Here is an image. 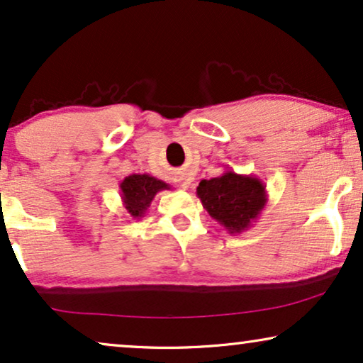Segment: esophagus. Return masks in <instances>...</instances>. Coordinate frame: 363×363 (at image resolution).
Masks as SVG:
<instances>
[{"label": "esophagus", "mask_w": 363, "mask_h": 363, "mask_svg": "<svg viewBox=\"0 0 363 363\" xmlns=\"http://www.w3.org/2000/svg\"><path fill=\"white\" fill-rule=\"evenodd\" d=\"M177 182H178V185H180V188H183V190H185V188H188V185H190V183H188L186 180H183L182 177H178Z\"/></svg>", "instance_id": "34e87169"}]
</instances>
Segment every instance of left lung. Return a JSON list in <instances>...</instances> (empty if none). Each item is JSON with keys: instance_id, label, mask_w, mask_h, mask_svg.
Returning <instances> with one entry per match:
<instances>
[{"instance_id": "left-lung-1", "label": "left lung", "mask_w": 363, "mask_h": 363, "mask_svg": "<svg viewBox=\"0 0 363 363\" xmlns=\"http://www.w3.org/2000/svg\"><path fill=\"white\" fill-rule=\"evenodd\" d=\"M196 196L230 235H241L256 223L267 203L266 185L255 175L226 170L223 175L201 180Z\"/></svg>"}]
</instances>
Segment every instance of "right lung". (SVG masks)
<instances>
[{
	"mask_svg": "<svg viewBox=\"0 0 363 363\" xmlns=\"http://www.w3.org/2000/svg\"><path fill=\"white\" fill-rule=\"evenodd\" d=\"M170 185L148 173H133L121 182V198L128 215L135 220L145 216L158 191L170 190Z\"/></svg>",
	"mask_w": 363,
	"mask_h": 363,
	"instance_id": "right-lung-1",
	"label": "right lung"
}]
</instances>
